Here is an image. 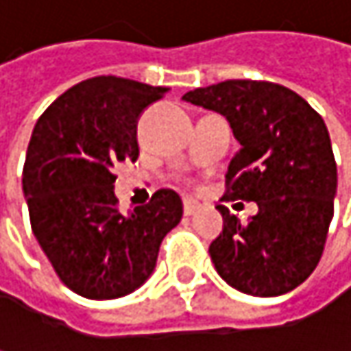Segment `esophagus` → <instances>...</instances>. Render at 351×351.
Wrapping results in <instances>:
<instances>
[{"label":"esophagus","instance_id":"obj_1","mask_svg":"<svg viewBox=\"0 0 351 351\" xmlns=\"http://www.w3.org/2000/svg\"><path fill=\"white\" fill-rule=\"evenodd\" d=\"M182 211H184V215H193V213L199 211V203L193 201V199H184L182 201Z\"/></svg>","mask_w":351,"mask_h":351}]
</instances>
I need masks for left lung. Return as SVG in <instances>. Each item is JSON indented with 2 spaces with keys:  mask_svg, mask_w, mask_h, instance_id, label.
I'll use <instances>...</instances> for the list:
<instances>
[{
  "mask_svg": "<svg viewBox=\"0 0 351 351\" xmlns=\"http://www.w3.org/2000/svg\"><path fill=\"white\" fill-rule=\"evenodd\" d=\"M182 99L226 115L242 148L228 167L223 199L258 205L247 223L217 205L215 270L252 297L297 289L319 264L333 217L337 167L325 121L301 95L268 81H223Z\"/></svg>",
  "mask_w": 351,
  "mask_h": 351,
  "instance_id": "8db88e82",
  "label": "left lung"
}]
</instances>
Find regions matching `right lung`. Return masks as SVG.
Listing matches in <instances>:
<instances>
[{"label": "right lung", "mask_w": 351, "mask_h": 351, "mask_svg": "<svg viewBox=\"0 0 351 351\" xmlns=\"http://www.w3.org/2000/svg\"><path fill=\"white\" fill-rule=\"evenodd\" d=\"M167 87L93 77L64 91L36 121L22 186L36 240L58 278L93 301L117 299L154 272L182 201L160 189L132 213L117 211L113 169L138 158L136 125Z\"/></svg>", "instance_id": "obj_1"}]
</instances>
